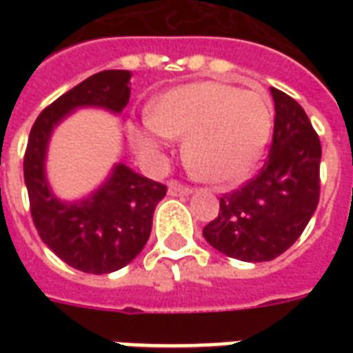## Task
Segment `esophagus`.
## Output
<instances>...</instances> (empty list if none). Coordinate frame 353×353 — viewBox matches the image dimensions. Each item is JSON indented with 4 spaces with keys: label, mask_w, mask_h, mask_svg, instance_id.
Instances as JSON below:
<instances>
[{
    "label": "esophagus",
    "mask_w": 353,
    "mask_h": 353,
    "mask_svg": "<svg viewBox=\"0 0 353 353\" xmlns=\"http://www.w3.org/2000/svg\"><path fill=\"white\" fill-rule=\"evenodd\" d=\"M168 194L170 196H188V194H192V188L185 187L177 181H170L168 183Z\"/></svg>",
    "instance_id": "esophagus-1"
}]
</instances>
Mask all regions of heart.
I'll use <instances>...</instances> for the list:
<instances>
[{
  "label": "heart",
  "instance_id": "heart-1",
  "mask_svg": "<svg viewBox=\"0 0 353 353\" xmlns=\"http://www.w3.org/2000/svg\"><path fill=\"white\" fill-rule=\"evenodd\" d=\"M273 108L265 95L223 82H194L152 104L133 141L144 159L161 157L168 137H183V159L212 183H232L252 170L268 148Z\"/></svg>",
  "mask_w": 353,
  "mask_h": 353
}]
</instances>
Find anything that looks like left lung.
<instances>
[{
  "label": "left lung",
  "mask_w": 353,
  "mask_h": 353,
  "mask_svg": "<svg viewBox=\"0 0 353 353\" xmlns=\"http://www.w3.org/2000/svg\"><path fill=\"white\" fill-rule=\"evenodd\" d=\"M271 95L273 143L262 170L223 194L216 220L203 229L210 245L241 262H269L288 251L319 205V135L299 102L274 88Z\"/></svg>",
  "instance_id": "1"
}]
</instances>
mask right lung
<instances>
[{"label": "right lung", "instance_id": "1", "mask_svg": "<svg viewBox=\"0 0 353 353\" xmlns=\"http://www.w3.org/2000/svg\"><path fill=\"white\" fill-rule=\"evenodd\" d=\"M130 71L110 69L74 85L38 115L25 150L23 177L36 231L57 256L84 273H113L143 251L166 187L117 163L88 198L62 201L47 183V146L52 130L79 108L122 113L130 101Z\"/></svg>", "mask_w": 353, "mask_h": 353}]
</instances>
